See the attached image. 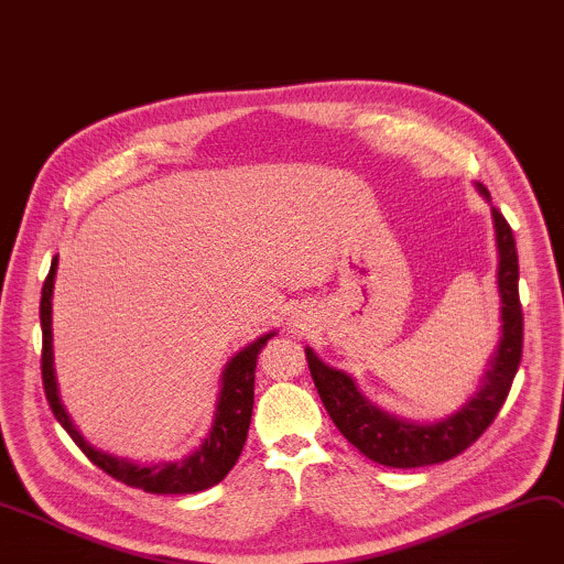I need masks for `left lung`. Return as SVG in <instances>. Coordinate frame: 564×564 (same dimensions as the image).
I'll list each match as a JSON object with an SVG mask.
<instances>
[{"instance_id":"1","label":"left lung","mask_w":564,"mask_h":564,"mask_svg":"<svg viewBox=\"0 0 564 564\" xmlns=\"http://www.w3.org/2000/svg\"><path fill=\"white\" fill-rule=\"evenodd\" d=\"M478 195L490 204L495 238L499 251L497 288L501 296V335L487 358L482 377L474 394L452 415L440 420H408L369 401L356 386L351 373L326 365L311 347L306 360L319 399L333 424L369 460L386 467H426L463 454L501 410L521 360L523 315L519 304V260L512 229L506 217L492 206V197L482 183H474Z\"/></svg>"}]
</instances>
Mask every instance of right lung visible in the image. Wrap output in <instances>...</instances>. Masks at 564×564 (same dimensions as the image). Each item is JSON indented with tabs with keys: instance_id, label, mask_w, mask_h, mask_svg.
I'll return each mask as SVG.
<instances>
[{
	"instance_id": "1",
	"label": "right lung",
	"mask_w": 564,
	"mask_h": 564,
	"mask_svg": "<svg viewBox=\"0 0 564 564\" xmlns=\"http://www.w3.org/2000/svg\"><path fill=\"white\" fill-rule=\"evenodd\" d=\"M58 270V256L52 258V268L43 285L41 296V326H43V383L52 405L54 417L67 431L82 452L108 476L118 478L138 490L152 495H195L224 480L238 463L253 410V379L256 360L260 349L268 345L276 330L262 333L253 343L236 351L219 373V392L213 410V422L199 446L191 454H183L174 460L138 463L124 456L108 454L104 448L93 446L82 431L74 426L72 417L61 401L56 369H54V337H52V296Z\"/></svg>"
}]
</instances>
